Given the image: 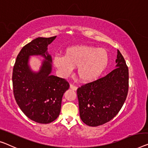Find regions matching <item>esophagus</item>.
<instances>
[{
    "instance_id": "obj_1",
    "label": "esophagus",
    "mask_w": 148,
    "mask_h": 148,
    "mask_svg": "<svg viewBox=\"0 0 148 148\" xmlns=\"http://www.w3.org/2000/svg\"><path fill=\"white\" fill-rule=\"evenodd\" d=\"M70 87L72 90H77V86H76L74 85V84H70Z\"/></svg>"
}]
</instances>
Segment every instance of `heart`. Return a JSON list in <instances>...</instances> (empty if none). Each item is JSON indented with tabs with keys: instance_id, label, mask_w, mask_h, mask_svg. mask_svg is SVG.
<instances>
[{
	"instance_id": "obj_1",
	"label": "heart",
	"mask_w": 148,
	"mask_h": 148,
	"mask_svg": "<svg viewBox=\"0 0 148 148\" xmlns=\"http://www.w3.org/2000/svg\"><path fill=\"white\" fill-rule=\"evenodd\" d=\"M108 62L109 55L106 50L84 45L72 46L66 50L65 56L56 54L54 57V64L62 76H68L74 68L78 67V76L84 82L98 78Z\"/></svg>"
}]
</instances>
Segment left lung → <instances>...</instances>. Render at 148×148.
I'll use <instances>...</instances> for the list:
<instances>
[{"label": "left lung", "instance_id": "8db88e82", "mask_svg": "<svg viewBox=\"0 0 148 148\" xmlns=\"http://www.w3.org/2000/svg\"><path fill=\"white\" fill-rule=\"evenodd\" d=\"M116 62V69L77 89L80 118L89 126L108 122L120 112L126 99L128 68L119 50Z\"/></svg>", "mask_w": 148, "mask_h": 148}]
</instances>
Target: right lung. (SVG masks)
Returning a JSON list of instances; mask_svg holds the SVG:
<instances>
[{"label": "right lung", "instance_id": "obj_1", "mask_svg": "<svg viewBox=\"0 0 148 148\" xmlns=\"http://www.w3.org/2000/svg\"><path fill=\"white\" fill-rule=\"evenodd\" d=\"M56 37H38L26 45L18 54L13 68L15 100L28 118L40 123H49L58 118L63 94L70 87L64 78L50 74L52 58L47 46ZM31 55H42L46 59L38 73H33L27 66Z\"/></svg>", "mask_w": 148, "mask_h": 148}]
</instances>
